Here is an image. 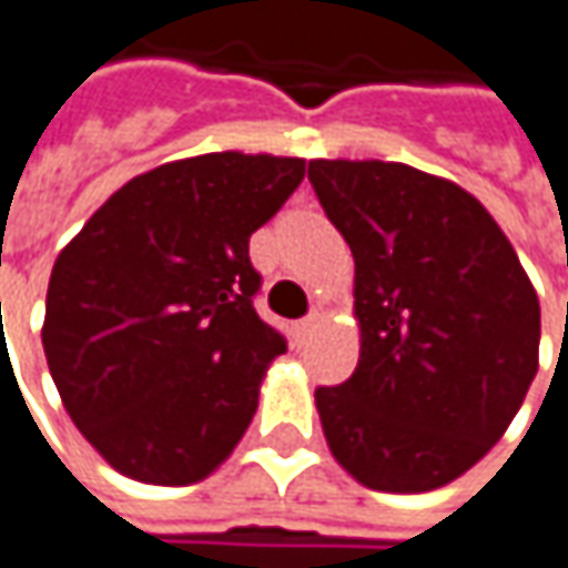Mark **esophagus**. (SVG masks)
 Returning a JSON list of instances; mask_svg holds the SVG:
<instances>
[{
  "label": "esophagus",
  "mask_w": 568,
  "mask_h": 568,
  "mask_svg": "<svg viewBox=\"0 0 568 568\" xmlns=\"http://www.w3.org/2000/svg\"><path fill=\"white\" fill-rule=\"evenodd\" d=\"M316 323H320V316H316V313H310V316H303V320H300V323H297V342H300V345H303V342H306V338L313 335Z\"/></svg>",
  "instance_id": "1"
}]
</instances>
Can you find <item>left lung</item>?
<instances>
[{"label": "left lung", "mask_w": 568, "mask_h": 568, "mask_svg": "<svg viewBox=\"0 0 568 568\" xmlns=\"http://www.w3.org/2000/svg\"><path fill=\"white\" fill-rule=\"evenodd\" d=\"M310 182L355 255L361 357L316 389L332 457L381 493L467 473L537 374L540 303L489 211L403 162L313 159Z\"/></svg>", "instance_id": "8db88e82"}]
</instances>
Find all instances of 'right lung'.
Masks as SVG:
<instances>
[{"instance_id": "1", "label": "right lung", "mask_w": 568, "mask_h": 568, "mask_svg": "<svg viewBox=\"0 0 568 568\" xmlns=\"http://www.w3.org/2000/svg\"><path fill=\"white\" fill-rule=\"evenodd\" d=\"M294 156L165 162L130 179L57 255L43 355L75 428L130 479L191 486L258 409L284 335L255 313L248 236L297 191Z\"/></svg>"}]
</instances>
